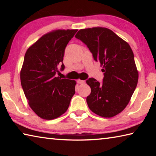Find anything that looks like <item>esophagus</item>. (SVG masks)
Returning <instances> with one entry per match:
<instances>
[{
	"instance_id": "34e87169",
	"label": "esophagus",
	"mask_w": 156,
	"mask_h": 156,
	"mask_svg": "<svg viewBox=\"0 0 156 156\" xmlns=\"http://www.w3.org/2000/svg\"><path fill=\"white\" fill-rule=\"evenodd\" d=\"M77 83H78V84H83L85 83V81H84V80H77Z\"/></svg>"
}]
</instances>
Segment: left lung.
I'll return each instance as SVG.
<instances>
[{"label":"left lung","mask_w":156,"mask_h":156,"mask_svg":"<svg viewBox=\"0 0 156 156\" xmlns=\"http://www.w3.org/2000/svg\"><path fill=\"white\" fill-rule=\"evenodd\" d=\"M75 37L85 44L95 61L103 65L101 83L87 80L91 94L87 102L91 112L104 118L120 113L128 105L138 80L134 55L129 44L105 27L83 29Z\"/></svg>","instance_id":"left-lung-1"}]
</instances>
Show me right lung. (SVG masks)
Wrapping results in <instances>:
<instances>
[{
  "label": "right lung",
  "mask_w": 156,
  "mask_h": 156,
  "mask_svg": "<svg viewBox=\"0 0 156 156\" xmlns=\"http://www.w3.org/2000/svg\"><path fill=\"white\" fill-rule=\"evenodd\" d=\"M77 31L59 30L44 34L25 53L21 85L31 109L43 119L62 115L75 94L76 81L56 74L59 66L64 70L65 50Z\"/></svg>",
  "instance_id": "1"
}]
</instances>
